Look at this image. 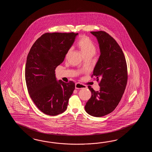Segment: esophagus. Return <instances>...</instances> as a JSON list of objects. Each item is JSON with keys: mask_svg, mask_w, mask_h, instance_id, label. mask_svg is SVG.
<instances>
[{"mask_svg": "<svg viewBox=\"0 0 152 152\" xmlns=\"http://www.w3.org/2000/svg\"><path fill=\"white\" fill-rule=\"evenodd\" d=\"M75 88L77 89H82V88H86L87 86L84 84H81L80 83H77L75 84Z\"/></svg>", "mask_w": 152, "mask_h": 152, "instance_id": "1", "label": "esophagus"}]
</instances>
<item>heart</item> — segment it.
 <instances>
[{"label":"heart","instance_id":"obj_1","mask_svg":"<svg viewBox=\"0 0 152 152\" xmlns=\"http://www.w3.org/2000/svg\"><path fill=\"white\" fill-rule=\"evenodd\" d=\"M77 47L85 56L87 55H94L96 52V47L94 42L89 37L86 35L81 36L77 43ZM72 49H69L66 53V58L71 53Z\"/></svg>","mask_w":152,"mask_h":152}]
</instances>
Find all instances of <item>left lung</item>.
<instances>
[{
    "label": "left lung",
    "instance_id": "obj_1",
    "mask_svg": "<svg viewBox=\"0 0 152 152\" xmlns=\"http://www.w3.org/2000/svg\"><path fill=\"white\" fill-rule=\"evenodd\" d=\"M97 37L100 55L91 77H96L100 90L95 91L88 86L92 96L85 107L92 116H104L113 112L120 103L128 81L125 56L113 37L104 31H91Z\"/></svg>",
    "mask_w": 152,
    "mask_h": 152
}]
</instances>
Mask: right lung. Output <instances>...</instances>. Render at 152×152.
Returning <instances> with one entry per match:
<instances>
[{
    "mask_svg": "<svg viewBox=\"0 0 152 152\" xmlns=\"http://www.w3.org/2000/svg\"><path fill=\"white\" fill-rule=\"evenodd\" d=\"M77 33H45L33 44L26 58L25 77L30 97L42 113L56 116L67 109L75 83L56 81L55 70L64 61Z\"/></svg>",
    "mask_w": 152,
    "mask_h": 152,
    "instance_id": "obj_1",
    "label": "right lung"
}]
</instances>
